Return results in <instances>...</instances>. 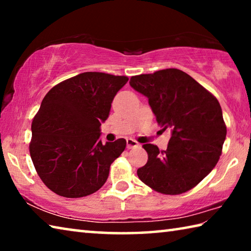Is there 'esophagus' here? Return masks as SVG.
Masks as SVG:
<instances>
[{
    "label": "esophagus",
    "mask_w": 251,
    "mask_h": 251,
    "mask_svg": "<svg viewBox=\"0 0 251 251\" xmlns=\"http://www.w3.org/2000/svg\"><path fill=\"white\" fill-rule=\"evenodd\" d=\"M126 145L127 148H134V147H137L139 144L135 141V139H131V138H127L126 139Z\"/></svg>",
    "instance_id": "34e87169"
}]
</instances>
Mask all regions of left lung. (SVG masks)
<instances>
[{"label":"left lung","mask_w":251,"mask_h":251,"mask_svg":"<svg viewBox=\"0 0 251 251\" xmlns=\"http://www.w3.org/2000/svg\"><path fill=\"white\" fill-rule=\"evenodd\" d=\"M129 84L147 97L163 129L172 130L166 151L143 145L148 160L137 169L139 179L161 194L188 192L214 169L222 155L227 128L219 101L177 69L131 76Z\"/></svg>","instance_id":"8db88e82"}]
</instances>
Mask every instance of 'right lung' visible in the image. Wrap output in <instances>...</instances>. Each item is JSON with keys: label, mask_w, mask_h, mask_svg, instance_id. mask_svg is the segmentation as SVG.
I'll return each mask as SVG.
<instances>
[{"label": "right lung", "mask_w": 251, "mask_h": 251, "mask_svg": "<svg viewBox=\"0 0 251 251\" xmlns=\"http://www.w3.org/2000/svg\"><path fill=\"white\" fill-rule=\"evenodd\" d=\"M127 80V76L85 72L45 95L32 122L29 154L42 181L55 194L88 196L107 180L110 164L124 151L126 141L101 144L100 127Z\"/></svg>", "instance_id": "add662e5"}]
</instances>
